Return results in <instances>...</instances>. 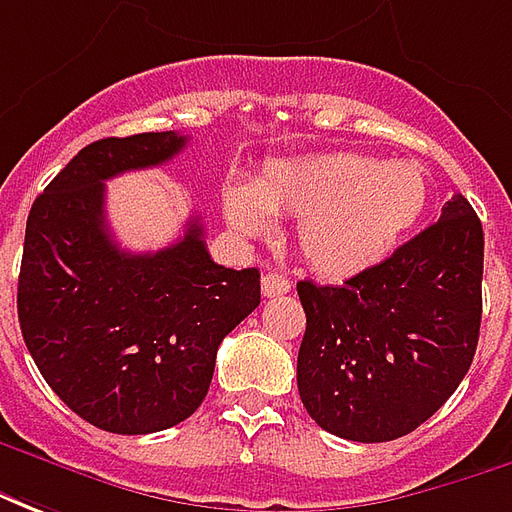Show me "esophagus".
<instances>
[{
    "label": "esophagus",
    "mask_w": 512,
    "mask_h": 512,
    "mask_svg": "<svg viewBox=\"0 0 512 512\" xmlns=\"http://www.w3.org/2000/svg\"><path fill=\"white\" fill-rule=\"evenodd\" d=\"M292 289V284H289V278H284V275L278 273H267L262 278V292L264 297H278V295H286Z\"/></svg>",
    "instance_id": "esophagus-1"
}]
</instances>
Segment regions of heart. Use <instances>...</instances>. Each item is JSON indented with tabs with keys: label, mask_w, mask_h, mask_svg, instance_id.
Here are the masks:
<instances>
[{
	"label": "heart",
	"mask_w": 512,
	"mask_h": 512,
	"mask_svg": "<svg viewBox=\"0 0 512 512\" xmlns=\"http://www.w3.org/2000/svg\"><path fill=\"white\" fill-rule=\"evenodd\" d=\"M226 217L239 234L262 237L273 215L300 220L297 248L325 278H353L389 259L422 220L430 181L419 162H383L333 151L278 159L253 184H231Z\"/></svg>",
	"instance_id": "1"
}]
</instances>
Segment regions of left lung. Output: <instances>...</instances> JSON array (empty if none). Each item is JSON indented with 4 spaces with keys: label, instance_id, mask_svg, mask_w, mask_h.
Instances as JSON below:
<instances>
[{
    "label": "left lung",
    "instance_id": "8db88e82",
    "mask_svg": "<svg viewBox=\"0 0 512 512\" xmlns=\"http://www.w3.org/2000/svg\"><path fill=\"white\" fill-rule=\"evenodd\" d=\"M482 223L452 195L433 226L344 286L300 281L297 391L308 416L361 444L416 430L466 378L482 320Z\"/></svg>",
    "mask_w": 512,
    "mask_h": 512
}]
</instances>
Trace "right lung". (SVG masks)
Returning <instances> with one entry per match:
<instances>
[{
	"label": "right lung",
	"instance_id": "right-lung-1",
	"mask_svg": "<svg viewBox=\"0 0 512 512\" xmlns=\"http://www.w3.org/2000/svg\"><path fill=\"white\" fill-rule=\"evenodd\" d=\"M184 146L179 132L96 140L27 217L21 336L54 394L107 433H157L198 411L217 347L262 300L256 267L212 262L198 217L157 253H129L112 239L104 181L165 165Z\"/></svg>",
	"mask_w": 512,
	"mask_h": 512
}]
</instances>
